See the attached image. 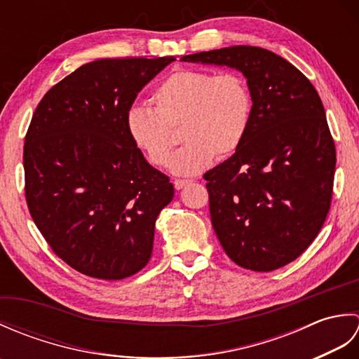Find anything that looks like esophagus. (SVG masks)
I'll list each match as a JSON object with an SVG mask.
<instances>
[{"mask_svg":"<svg viewBox=\"0 0 359 359\" xmlns=\"http://www.w3.org/2000/svg\"><path fill=\"white\" fill-rule=\"evenodd\" d=\"M189 184H191V180H184V179H175V180H174L175 189H182V188H185V187L189 185Z\"/></svg>","mask_w":359,"mask_h":359,"instance_id":"34e87169","label":"esophagus"}]
</instances>
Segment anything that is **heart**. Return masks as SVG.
I'll list each match as a JSON object with an SVG mask.
<instances>
[{
    "instance_id": "b5f03b06",
    "label": "heart",
    "mask_w": 359,
    "mask_h": 359,
    "mask_svg": "<svg viewBox=\"0 0 359 359\" xmlns=\"http://www.w3.org/2000/svg\"><path fill=\"white\" fill-rule=\"evenodd\" d=\"M152 109L133 106L126 133L152 166L165 168L177 144L175 131L187 144L171 161V171L194 175L234 154L248 133L253 97L239 72L201 69L172 72L151 95Z\"/></svg>"
}]
</instances>
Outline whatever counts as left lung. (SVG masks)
Returning a JSON list of instances; mask_svg holds the SVG:
<instances>
[{
  "mask_svg": "<svg viewBox=\"0 0 359 359\" xmlns=\"http://www.w3.org/2000/svg\"><path fill=\"white\" fill-rule=\"evenodd\" d=\"M180 60L245 75L253 97L248 133L230 158L203 174L211 224L234 264L280 269L315 241L330 210L337 149L321 98L292 63L256 46Z\"/></svg>",
  "mask_w": 359,
  "mask_h": 359,
  "instance_id": "obj_1",
  "label": "left lung"
}]
</instances>
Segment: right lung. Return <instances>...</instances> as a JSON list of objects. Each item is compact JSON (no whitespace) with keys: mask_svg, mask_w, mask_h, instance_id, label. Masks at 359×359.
<instances>
[{"mask_svg":"<svg viewBox=\"0 0 359 359\" xmlns=\"http://www.w3.org/2000/svg\"><path fill=\"white\" fill-rule=\"evenodd\" d=\"M103 58L80 66L38 103L25 142L30 216L60 259L117 280L148 264L158 212L174 197L126 133L137 94L174 62Z\"/></svg>","mask_w":359,"mask_h":359,"instance_id":"right-lung-1","label":"right lung"}]
</instances>
